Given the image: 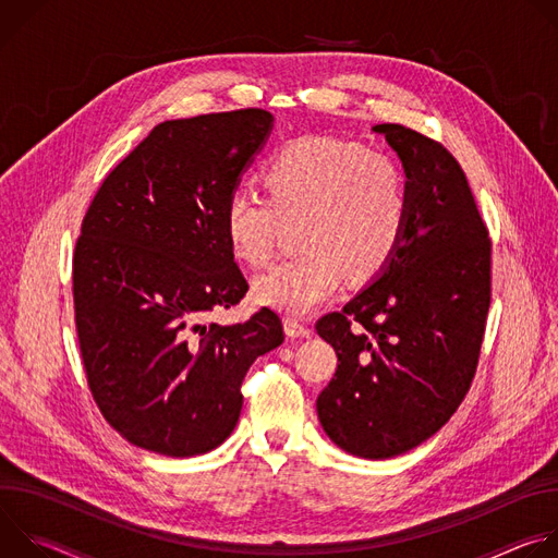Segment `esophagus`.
Segmentation results:
<instances>
[{
	"label": "esophagus",
	"mask_w": 558,
	"mask_h": 558,
	"mask_svg": "<svg viewBox=\"0 0 558 558\" xmlns=\"http://www.w3.org/2000/svg\"><path fill=\"white\" fill-rule=\"evenodd\" d=\"M284 333L291 340H302V338L311 336V331L300 320H295V317H284Z\"/></svg>",
	"instance_id": "34e87169"
}]
</instances>
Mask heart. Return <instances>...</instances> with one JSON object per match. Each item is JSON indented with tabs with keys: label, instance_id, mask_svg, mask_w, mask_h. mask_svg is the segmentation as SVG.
Here are the masks:
<instances>
[{
	"label": "heart",
	"instance_id": "heart-1",
	"mask_svg": "<svg viewBox=\"0 0 558 558\" xmlns=\"http://www.w3.org/2000/svg\"><path fill=\"white\" fill-rule=\"evenodd\" d=\"M269 197L233 190L225 233L238 258L265 265L284 220L300 222V256L254 278L256 302L304 315L333 298L347 274L377 276L400 250L411 216L409 181L390 156L362 145L302 136L278 149L265 168Z\"/></svg>",
	"mask_w": 558,
	"mask_h": 558
}]
</instances>
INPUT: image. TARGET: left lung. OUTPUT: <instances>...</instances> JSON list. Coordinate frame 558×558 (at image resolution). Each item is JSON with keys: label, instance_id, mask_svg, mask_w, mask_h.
<instances>
[{"label": "left lung", "instance_id": "obj_1", "mask_svg": "<svg viewBox=\"0 0 558 558\" xmlns=\"http://www.w3.org/2000/svg\"><path fill=\"white\" fill-rule=\"evenodd\" d=\"M400 156L411 216L392 260L315 325L338 353L317 417L342 450L404 454L433 437L472 384L490 308V252L457 158L397 123L375 125Z\"/></svg>", "mask_w": 558, "mask_h": 558}]
</instances>
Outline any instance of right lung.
I'll use <instances>...</instances> for the list:
<instances>
[{
    "label": "right lung",
    "mask_w": 558,
    "mask_h": 558,
    "mask_svg": "<svg viewBox=\"0 0 558 558\" xmlns=\"http://www.w3.org/2000/svg\"><path fill=\"white\" fill-rule=\"evenodd\" d=\"M271 125L260 108L158 123L84 216L72 258L78 349L101 415L138 448L194 457L220 446L250 366L284 340L271 308L201 325L250 289L225 203Z\"/></svg>",
    "instance_id": "add662e5"
}]
</instances>
